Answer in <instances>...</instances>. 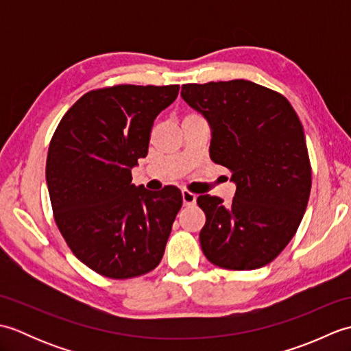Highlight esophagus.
Returning a JSON list of instances; mask_svg holds the SVG:
<instances>
[{"instance_id": "1", "label": "esophagus", "mask_w": 351, "mask_h": 351, "mask_svg": "<svg viewBox=\"0 0 351 351\" xmlns=\"http://www.w3.org/2000/svg\"><path fill=\"white\" fill-rule=\"evenodd\" d=\"M182 202L185 206H193L196 204V195H193L189 190H182Z\"/></svg>"}]
</instances>
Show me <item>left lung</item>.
<instances>
[{"label":"left lung","mask_w":351,"mask_h":351,"mask_svg":"<svg viewBox=\"0 0 351 351\" xmlns=\"http://www.w3.org/2000/svg\"><path fill=\"white\" fill-rule=\"evenodd\" d=\"M182 99L211 126L210 155L232 171L229 206L202 195L204 255L228 270H255L287 247L306 211L311 162L299 116L285 96L245 80L184 84Z\"/></svg>","instance_id":"1"}]
</instances>
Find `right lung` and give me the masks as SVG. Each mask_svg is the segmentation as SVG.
Instances as JSON below:
<instances>
[{
    "label": "right lung",
    "mask_w": 351,
    "mask_h": 351,
    "mask_svg": "<svg viewBox=\"0 0 351 351\" xmlns=\"http://www.w3.org/2000/svg\"><path fill=\"white\" fill-rule=\"evenodd\" d=\"M178 92V84L92 90L51 138L47 184L56 223L73 255L106 278L146 274L164 255L182 195L136 187L131 169L147 155L155 117Z\"/></svg>",
    "instance_id": "add662e5"
}]
</instances>
